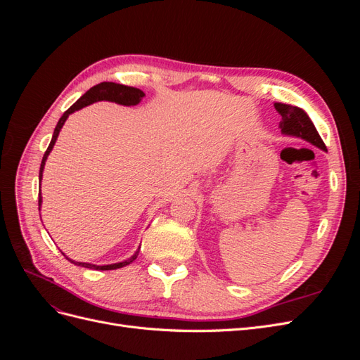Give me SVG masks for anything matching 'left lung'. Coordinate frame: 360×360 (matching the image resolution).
I'll use <instances>...</instances> for the list:
<instances>
[{
  "label": "left lung",
  "mask_w": 360,
  "mask_h": 360,
  "mask_svg": "<svg viewBox=\"0 0 360 360\" xmlns=\"http://www.w3.org/2000/svg\"><path fill=\"white\" fill-rule=\"evenodd\" d=\"M275 108L276 111L282 115V120L279 122V129L282 135L302 138L303 141H307V143L321 148L323 151H328L321 136L317 132V129H315L311 118L302 110V108L285 105V103H275Z\"/></svg>",
  "instance_id": "8db88e82"
}]
</instances>
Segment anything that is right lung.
Wrapping results in <instances>:
<instances>
[{
  "label": "right lung",
  "mask_w": 360,
  "mask_h": 360,
  "mask_svg": "<svg viewBox=\"0 0 360 360\" xmlns=\"http://www.w3.org/2000/svg\"><path fill=\"white\" fill-rule=\"evenodd\" d=\"M146 96V93L143 90L139 89H135V86H127V85H123V84H115V82H101L97 84L94 86H91V89L86 91L84 96H81L78 101H76L69 110L64 112L61 115V118L58 120V123L56 126V130H53V135H52V139H51V144L48 147V150L45 151V156H43L41 159V163H40V172H39V180L41 181L43 179V169H45V163H46V159L49 156V153L52 151L53 146H56L57 143V138L60 135V130L61 127L64 126V123H66V120L70 114H73L75 111H79L82 110V108L89 106L94 102H101V101H108V102H115L118 105H123V106H135L138 105L141 101H143V97ZM41 207V193H39V210ZM141 248V246H139ZM139 248L135 250V254L124 259V261H120V263H114V264H103V266H97V264H91V263H82V261H75V259H70L69 257H66L70 263L76 264V266H81V267H86V269H94V270H115V269H120V267H124V266H129L132 261L136 259L138 254H139Z\"/></svg>",
  "instance_id": "obj_1"
}]
</instances>
